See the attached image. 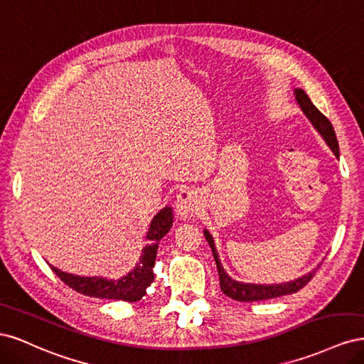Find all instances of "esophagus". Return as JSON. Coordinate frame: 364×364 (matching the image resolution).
<instances>
[{
	"label": "esophagus",
	"instance_id": "obj_1",
	"mask_svg": "<svg viewBox=\"0 0 364 364\" xmlns=\"http://www.w3.org/2000/svg\"><path fill=\"white\" fill-rule=\"evenodd\" d=\"M200 196L193 188H182L176 196V213L181 217H193L200 211Z\"/></svg>",
	"mask_w": 364,
	"mask_h": 364
}]
</instances>
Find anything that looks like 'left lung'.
Masks as SVG:
<instances>
[{
	"label": "left lung",
	"mask_w": 364,
	"mask_h": 364,
	"mask_svg": "<svg viewBox=\"0 0 364 364\" xmlns=\"http://www.w3.org/2000/svg\"><path fill=\"white\" fill-rule=\"evenodd\" d=\"M296 103L299 105L302 109V112L305 117L310 119V123L314 126V129L321 134V136L325 139L328 147L333 150L334 155L338 158V142L333 124L329 123V119L318 111V109L311 103L310 97L305 94L304 90L301 87H294L293 90ZM203 235L206 241L213 249V255L217 264V270H218V277H220V289L222 291L229 296L230 299H235L240 302H255V301H266V299H273V297H279L284 294H291L299 291L302 287L311 281L314 277V273L317 267L311 272H308L306 274H302L301 278H296L289 282H281V284H253V282H243V281H237L234 278H230L228 272L223 269L222 261L218 258V252L215 249V243L213 235L209 234L208 229H203Z\"/></svg>",
	"instance_id": "8db88e82"
}]
</instances>
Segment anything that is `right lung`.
I'll use <instances>...</instances> for the list:
<instances>
[{"mask_svg": "<svg viewBox=\"0 0 364 364\" xmlns=\"http://www.w3.org/2000/svg\"><path fill=\"white\" fill-rule=\"evenodd\" d=\"M171 226L173 209L167 205L151 218L146 235L149 245L142 249V255L136 262V266L118 279H107L103 277H80V274L63 272L54 266H51V269L68 287L82 294L98 297V299L136 302L144 297L147 289L151 285L153 279H155L153 267H155L159 241L168 232Z\"/></svg>", "mask_w": 364, "mask_h": 364, "instance_id": "obj_1", "label": "right lung"}]
</instances>
